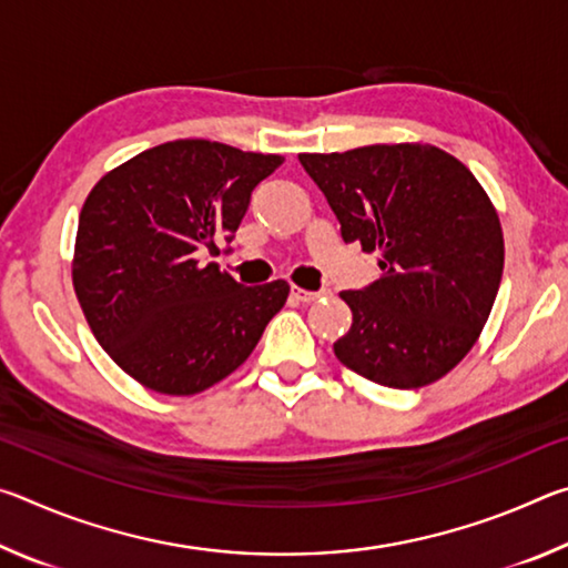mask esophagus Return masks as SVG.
<instances>
[{"instance_id":"obj_1","label":"esophagus","mask_w":568,"mask_h":568,"mask_svg":"<svg viewBox=\"0 0 568 568\" xmlns=\"http://www.w3.org/2000/svg\"><path fill=\"white\" fill-rule=\"evenodd\" d=\"M291 295L295 297L297 303H313V301H318V297H323L325 291H305V287L293 285L291 287Z\"/></svg>"}]
</instances>
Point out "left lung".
I'll return each mask as SVG.
<instances>
[{
  "instance_id": "obj_1",
  "label": "left lung",
  "mask_w": 568,
  "mask_h": 568,
  "mask_svg": "<svg viewBox=\"0 0 568 568\" xmlns=\"http://www.w3.org/2000/svg\"><path fill=\"white\" fill-rule=\"evenodd\" d=\"M345 243L378 253L383 277L343 291L351 331L333 343L345 368L388 388H423L466 358L504 273L496 207L464 162L420 142L303 152Z\"/></svg>"
}]
</instances>
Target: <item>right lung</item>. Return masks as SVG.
<instances>
[{"label": "right lung", "mask_w": 568, "mask_h": 568, "mask_svg": "<svg viewBox=\"0 0 568 568\" xmlns=\"http://www.w3.org/2000/svg\"><path fill=\"white\" fill-rule=\"evenodd\" d=\"M281 155L175 140L122 162L84 200L72 285L90 331L120 368L162 396H195L247 361L291 293L243 287L217 263L250 192Z\"/></svg>", "instance_id": "add662e5"}]
</instances>
